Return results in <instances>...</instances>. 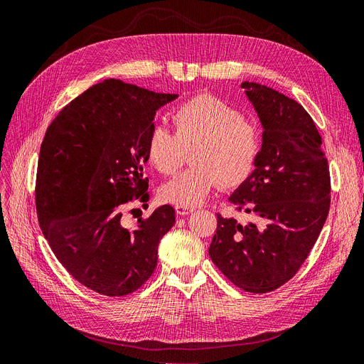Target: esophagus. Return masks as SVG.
Masks as SVG:
<instances>
[{
  "label": "esophagus",
  "instance_id": "1",
  "mask_svg": "<svg viewBox=\"0 0 364 364\" xmlns=\"http://www.w3.org/2000/svg\"><path fill=\"white\" fill-rule=\"evenodd\" d=\"M174 209H176V213L178 215H188V213H191L193 210H194V208H190V206H176V208H174Z\"/></svg>",
  "mask_w": 364,
  "mask_h": 364
}]
</instances>
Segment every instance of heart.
I'll list each match as a JSON object with an SVG mask.
<instances>
[{
    "label": "heart",
    "mask_w": 364,
    "mask_h": 364,
    "mask_svg": "<svg viewBox=\"0 0 364 364\" xmlns=\"http://www.w3.org/2000/svg\"><path fill=\"white\" fill-rule=\"evenodd\" d=\"M174 133L154 125L146 139V156L163 174L181 164L182 148L193 146L190 168L159 190V198L179 206H194L218 185L237 188L251 178L261 155L259 128L243 114L210 94L196 95L171 112Z\"/></svg>",
    "instance_id": "b5f03b06"
}]
</instances>
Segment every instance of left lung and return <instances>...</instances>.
<instances>
[{
  "label": "left lung",
  "mask_w": 364,
  "mask_h": 364,
  "mask_svg": "<svg viewBox=\"0 0 364 364\" xmlns=\"http://www.w3.org/2000/svg\"><path fill=\"white\" fill-rule=\"evenodd\" d=\"M242 88L264 128L263 146L251 178L228 200L257 221L216 213L209 255L236 287L263 294L291 279L308 258L328 215L330 171L303 106L264 85Z\"/></svg>",
  "instance_id": "obj_1"
}]
</instances>
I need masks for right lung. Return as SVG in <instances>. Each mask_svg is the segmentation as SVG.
<instances>
[{"label":"right lung","mask_w":364,"mask_h":364,"mask_svg":"<svg viewBox=\"0 0 364 364\" xmlns=\"http://www.w3.org/2000/svg\"><path fill=\"white\" fill-rule=\"evenodd\" d=\"M118 79L68 103L43 139L36 208L43 235L67 272L92 291L134 293L156 267L158 243L174 224L168 205L122 227L128 201H148L146 139L159 107L176 100Z\"/></svg>","instance_id":"add662e5"}]
</instances>
